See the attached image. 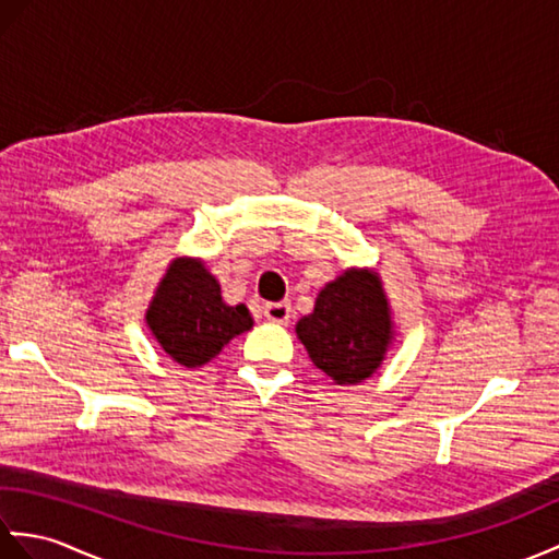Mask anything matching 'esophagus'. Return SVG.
I'll use <instances>...</instances> for the list:
<instances>
[{
  "label": "esophagus",
  "mask_w": 559,
  "mask_h": 559,
  "mask_svg": "<svg viewBox=\"0 0 559 559\" xmlns=\"http://www.w3.org/2000/svg\"><path fill=\"white\" fill-rule=\"evenodd\" d=\"M264 317L269 319V322L286 324L290 319V305L288 302H269V305H264Z\"/></svg>",
  "instance_id": "obj_1"
}]
</instances>
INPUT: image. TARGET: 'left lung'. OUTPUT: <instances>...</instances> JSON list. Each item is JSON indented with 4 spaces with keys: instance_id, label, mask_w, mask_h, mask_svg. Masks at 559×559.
Returning a JSON list of instances; mask_svg holds the SVG:
<instances>
[{
    "instance_id": "left-lung-1",
    "label": "left lung",
    "mask_w": 559,
    "mask_h": 559,
    "mask_svg": "<svg viewBox=\"0 0 559 559\" xmlns=\"http://www.w3.org/2000/svg\"><path fill=\"white\" fill-rule=\"evenodd\" d=\"M295 331L319 370L336 384H360L382 365L394 338L382 278L370 269L343 271Z\"/></svg>"
}]
</instances>
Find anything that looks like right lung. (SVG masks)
<instances>
[{"instance_id":"obj_1","label":"right lung","mask_w":559,"mask_h":559,"mask_svg":"<svg viewBox=\"0 0 559 559\" xmlns=\"http://www.w3.org/2000/svg\"><path fill=\"white\" fill-rule=\"evenodd\" d=\"M146 324L175 362L201 367L254 322L245 305L223 302L218 281L204 261L180 257L158 283L146 310Z\"/></svg>"}]
</instances>
